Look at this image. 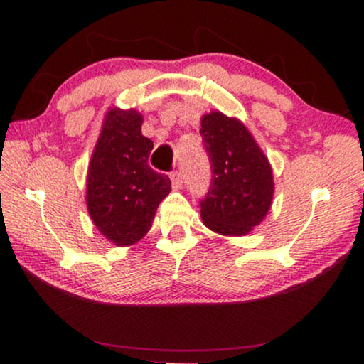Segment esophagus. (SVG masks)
Returning <instances> with one entry per match:
<instances>
[{
    "mask_svg": "<svg viewBox=\"0 0 364 364\" xmlns=\"http://www.w3.org/2000/svg\"><path fill=\"white\" fill-rule=\"evenodd\" d=\"M170 180H171V184H173V188H181L183 186V175H181V171H178V170L171 171Z\"/></svg>",
    "mask_w": 364,
    "mask_h": 364,
    "instance_id": "esophagus-1",
    "label": "esophagus"
}]
</instances>
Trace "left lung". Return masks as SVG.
Instances as JSON below:
<instances>
[{
	"label": "left lung",
	"mask_w": 364,
	"mask_h": 364,
	"mask_svg": "<svg viewBox=\"0 0 364 364\" xmlns=\"http://www.w3.org/2000/svg\"><path fill=\"white\" fill-rule=\"evenodd\" d=\"M200 136L212 168L210 188L199 202L204 225L244 236L264 218L273 199L268 159L241 122L221 112L202 117Z\"/></svg>",
	"instance_id": "1"
}]
</instances>
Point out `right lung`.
Wrapping results in <instances>:
<instances>
[{"label": "right lung", "mask_w": 364, "mask_h": 364, "mask_svg": "<svg viewBox=\"0 0 364 364\" xmlns=\"http://www.w3.org/2000/svg\"><path fill=\"white\" fill-rule=\"evenodd\" d=\"M136 110H110L86 181L91 220L109 241L132 245L146 236L160 202L171 191L167 175L147 164L154 143L141 134Z\"/></svg>", "instance_id": "right-lung-1"}]
</instances>
